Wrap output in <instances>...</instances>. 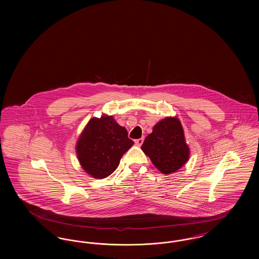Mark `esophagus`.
Here are the masks:
<instances>
[{"mask_svg":"<svg viewBox=\"0 0 259 259\" xmlns=\"http://www.w3.org/2000/svg\"><path fill=\"white\" fill-rule=\"evenodd\" d=\"M143 143H144V138H141V139L135 140V144L137 146H139V147H141V146L143 145Z\"/></svg>","mask_w":259,"mask_h":259,"instance_id":"1","label":"esophagus"}]
</instances>
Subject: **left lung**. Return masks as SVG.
Returning <instances> with one entry per match:
<instances>
[{"label":"left lung","mask_w":259,"mask_h":259,"mask_svg":"<svg viewBox=\"0 0 259 259\" xmlns=\"http://www.w3.org/2000/svg\"><path fill=\"white\" fill-rule=\"evenodd\" d=\"M141 148L164 175L177 172L189 158L184 129L177 117H166L155 124Z\"/></svg>","instance_id":"1"}]
</instances>
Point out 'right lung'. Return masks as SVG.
Returning <instances> with one entry per match:
<instances>
[{
  "label": "right lung",
  "mask_w": 259,
  "mask_h": 259,
  "mask_svg": "<svg viewBox=\"0 0 259 259\" xmlns=\"http://www.w3.org/2000/svg\"><path fill=\"white\" fill-rule=\"evenodd\" d=\"M134 145L127 130L111 115L89 120L76 142V155L82 169L95 179L109 177L124 153Z\"/></svg>",
  "instance_id": "obj_1"
}]
</instances>
